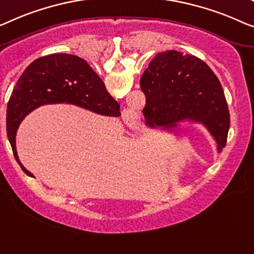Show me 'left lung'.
Returning a JSON list of instances; mask_svg holds the SVG:
<instances>
[{
    "label": "left lung",
    "instance_id": "8db88e82",
    "mask_svg": "<svg viewBox=\"0 0 254 254\" xmlns=\"http://www.w3.org/2000/svg\"><path fill=\"white\" fill-rule=\"evenodd\" d=\"M140 86L146 96V124L175 132L180 122L203 124L217 142L226 146L230 117L218 77L203 60L176 50L160 52L149 63Z\"/></svg>",
    "mask_w": 254,
    "mask_h": 254
}]
</instances>
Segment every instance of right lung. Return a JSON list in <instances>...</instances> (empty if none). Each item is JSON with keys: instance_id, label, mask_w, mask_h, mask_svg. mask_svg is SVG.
<instances>
[{"instance_id": "right-lung-1", "label": "right lung", "mask_w": 254, "mask_h": 254, "mask_svg": "<svg viewBox=\"0 0 254 254\" xmlns=\"http://www.w3.org/2000/svg\"><path fill=\"white\" fill-rule=\"evenodd\" d=\"M71 104L106 116H121L120 105L84 59L55 54L34 60L14 85L6 108V132L13 156L19 161L16 134L21 121L34 109L49 104Z\"/></svg>"}]
</instances>
